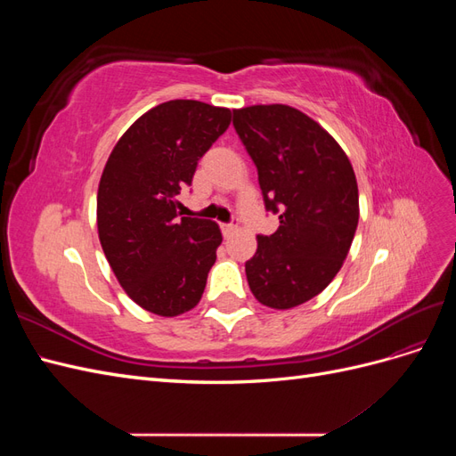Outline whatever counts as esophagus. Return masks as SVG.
I'll list each match as a JSON object with an SVG mask.
<instances>
[{
  "instance_id": "esophagus-1",
  "label": "esophagus",
  "mask_w": 456,
  "mask_h": 456,
  "mask_svg": "<svg viewBox=\"0 0 456 456\" xmlns=\"http://www.w3.org/2000/svg\"><path fill=\"white\" fill-rule=\"evenodd\" d=\"M236 228H238V224H233V223H220V230H223L224 238H230L232 233L236 232Z\"/></svg>"
}]
</instances>
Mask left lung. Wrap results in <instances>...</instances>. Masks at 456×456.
Listing matches in <instances>:
<instances>
[{"label":"left lung","mask_w":456,"mask_h":456,"mask_svg":"<svg viewBox=\"0 0 456 456\" xmlns=\"http://www.w3.org/2000/svg\"><path fill=\"white\" fill-rule=\"evenodd\" d=\"M233 129L255 163L266 211L280 218L278 230L256 238L247 281L265 306L295 308L333 281L350 251L360 218L352 163L291 106L233 110Z\"/></svg>","instance_id":"left-lung-1"}]
</instances>
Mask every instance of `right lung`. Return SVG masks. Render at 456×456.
<instances>
[{
  "instance_id": "add662e5",
  "label": "right lung",
  "mask_w": 456,
  "mask_h": 456,
  "mask_svg": "<svg viewBox=\"0 0 456 456\" xmlns=\"http://www.w3.org/2000/svg\"><path fill=\"white\" fill-rule=\"evenodd\" d=\"M232 121L228 108L169 101L148 110L110 154L96 196L102 251L141 308L173 317L194 308L223 233L213 220L181 216L176 196Z\"/></svg>"
}]
</instances>
